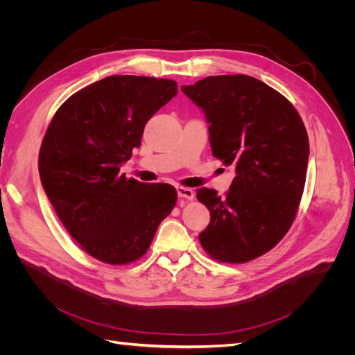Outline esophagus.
<instances>
[{
  "mask_svg": "<svg viewBox=\"0 0 355 355\" xmlns=\"http://www.w3.org/2000/svg\"><path fill=\"white\" fill-rule=\"evenodd\" d=\"M178 196L180 198H185V200H194V191L191 188H185V187H178Z\"/></svg>",
  "mask_w": 355,
  "mask_h": 355,
  "instance_id": "34e87169",
  "label": "esophagus"
}]
</instances>
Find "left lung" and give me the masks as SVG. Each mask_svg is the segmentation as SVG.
<instances>
[{"label":"left lung","mask_w":355,"mask_h":355,"mask_svg":"<svg viewBox=\"0 0 355 355\" xmlns=\"http://www.w3.org/2000/svg\"><path fill=\"white\" fill-rule=\"evenodd\" d=\"M182 92L206 114L213 155L237 173L222 197L197 191L210 210L200 243L219 262L253 261L296 218L309 157L302 118L282 93L243 73L207 77Z\"/></svg>","instance_id":"obj_1"}]
</instances>
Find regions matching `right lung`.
Listing matches in <instances>:
<instances>
[{
  "instance_id": "right-lung-1",
  "label": "right lung",
  "mask_w": 355,
  "mask_h": 355,
  "mask_svg": "<svg viewBox=\"0 0 355 355\" xmlns=\"http://www.w3.org/2000/svg\"><path fill=\"white\" fill-rule=\"evenodd\" d=\"M176 93L173 80L111 75L63 102L42 139V188L68 234L101 262L141 259L175 207L173 187L127 179L120 166Z\"/></svg>"
}]
</instances>
